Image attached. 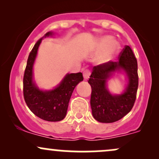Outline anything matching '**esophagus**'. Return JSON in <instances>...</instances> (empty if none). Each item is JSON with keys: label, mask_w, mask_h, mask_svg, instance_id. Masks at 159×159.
I'll return each mask as SVG.
<instances>
[{"label": "esophagus", "mask_w": 159, "mask_h": 159, "mask_svg": "<svg viewBox=\"0 0 159 159\" xmlns=\"http://www.w3.org/2000/svg\"><path fill=\"white\" fill-rule=\"evenodd\" d=\"M90 74H91V72H90L89 70V69L85 70L83 71V77H84V79L85 80H88L89 78Z\"/></svg>", "instance_id": "obj_1"}]
</instances>
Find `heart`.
<instances>
[{
    "instance_id": "1",
    "label": "heart",
    "mask_w": 159,
    "mask_h": 159,
    "mask_svg": "<svg viewBox=\"0 0 159 159\" xmlns=\"http://www.w3.org/2000/svg\"><path fill=\"white\" fill-rule=\"evenodd\" d=\"M98 52H104L101 56L102 62H107L112 59L116 52L118 51L119 45L114 41H112L111 37H105L100 40L97 47Z\"/></svg>"
}]
</instances>
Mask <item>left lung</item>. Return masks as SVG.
<instances>
[{
    "label": "left lung",
    "instance_id": "8db88e82",
    "mask_svg": "<svg viewBox=\"0 0 159 159\" xmlns=\"http://www.w3.org/2000/svg\"><path fill=\"white\" fill-rule=\"evenodd\" d=\"M118 59L94 66L88 80L92 88V113L101 123H113L124 117L133 108L136 98L139 85L137 61L129 46L124 47ZM120 69L127 73L129 83L122 95L112 96L106 88L107 80L111 72Z\"/></svg>",
    "mask_w": 159,
    "mask_h": 159
}]
</instances>
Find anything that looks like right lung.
Here are the masks:
<instances>
[{
	"label": "right lung",
	"instance_id": "1",
	"mask_svg": "<svg viewBox=\"0 0 159 159\" xmlns=\"http://www.w3.org/2000/svg\"><path fill=\"white\" fill-rule=\"evenodd\" d=\"M52 35V32H48L44 37ZM43 38L37 41L27 60L23 76V96L30 111L39 118L47 121H60L65 117L73 89L80 82L83 81V76L82 73L67 74L54 89L39 90L32 81V66Z\"/></svg>",
	"mask_w": 159,
	"mask_h": 159
}]
</instances>
